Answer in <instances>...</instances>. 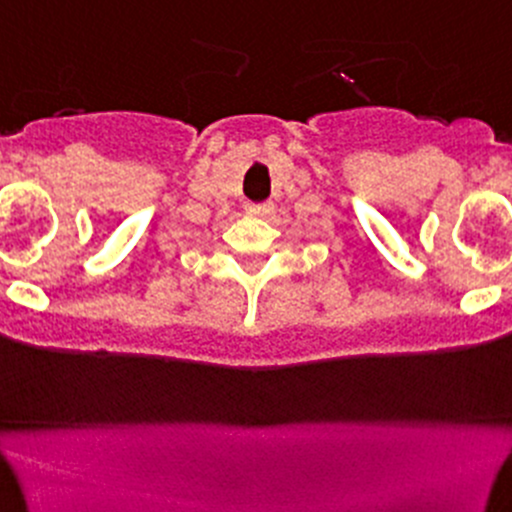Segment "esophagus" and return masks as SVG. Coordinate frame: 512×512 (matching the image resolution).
<instances>
[{"label": "esophagus", "instance_id": "34e87169", "mask_svg": "<svg viewBox=\"0 0 512 512\" xmlns=\"http://www.w3.org/2000/svg\"><path fill=\"white\" fill-rule=\"evenodd\" d=\"M246 212H249V215H254V217H271L273 212H275V208H273V203L246 205Z\"/></svg>", "mask_w": 512, "mask_h": 512}]
</instances>
